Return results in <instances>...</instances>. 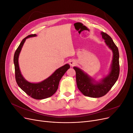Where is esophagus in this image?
Wrapping results in <instances>:
<instances>
[{
	"label": "esophagus",
	"mask_w": 133,
	"mask_h": 133,
	"mask_svg": "<svg viewBox=\"0 0 133 133\" xmlns=\"http://www.w3.org/2000/svg\"><path fill=\"white\" fill-rule=\"evenodd\" d=\"M69 64H70V65H71V66H74L75 64H76V62L74 60H71L69 62Z\"/></svg>",
	"instance_id": "1"
}]
</instances>
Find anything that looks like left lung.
Listing matches in <instances>:
<instances>
[{"label":"left lung","instance_id":"left-lung-1","mask_svg":"<svg viewBox=\"0 0 133 133\" xmlns=\"http://www.w3.org/2000/svg\"><path fill=\"white\" fill-rule=\"evenodd\" d=\"M101 34L106 44L113 53L111 71L109 75L98 82L84 73L79 68H73L76 72V81L79 90L83 95L91 98H100L107 94L114 85L119 75L118 48L109 35L103 31Z\"/></svg>","mask_w":133,"mask_h":133}]
</instances>
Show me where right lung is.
Masks as SVG:
<instances>
[{
  "instance_id": "obj_1",
  "label": "right lung",
  "mask_w": 133,
  "mask_h": 133,
  "mask_svg": "<svg viewBox=\"0 0 133 133\" xmlns=\"http://www.w3.org/2000/svg\"><path fill=\"white\" fill-rule=\"evenodd\" d=\"M36 34H30L24 38L20 45L16 50L14 55V64L15 67V80L18 86L24 91L26 94L35 99H43L50 97L57 91L60 80L65 74L68 69L70 68L69 64H65L59 68L54 73L43 82L39 83H31L23 78L19 69L18 58L22 46L26 39L36 37Z\"/></svg>"
}]
</instances>
